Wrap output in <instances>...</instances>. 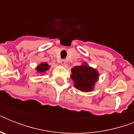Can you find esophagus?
I'll list each match as a JSON object with an SVG mask.
<instances>
[{"instance_id":"34e87169","label":"esophagus","mask_w":134,"mask_h":134,"mask_svg":"<svg viewBox=\"0 0 134 134\" xmlns=\"http://www.w3.org/2000/svg\"><path fill=\"white\" fill-rule=\"evenodd\" d=\"M60 63L61 65H65V64L66 63V60H65V59H62V60H60Z\"/></svg>"}]
</instances>
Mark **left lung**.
Here are the masks:
<instances>
[{
    "label": "left lung",
    "mask_w": 134,
    "mask_h": 134,
    "mask_svg": "<svg viewBox=\"0 0 134 134\" xmlns=\"http://www.w3.org/2000/svg\"><path fill=\"white\" fill-rule=\"evenodd\" d=\"M71 77L76 89L83 92L91 91L97 81L99 74L96 69L87 65L76 66L71 69Z\"/></svg>",
    "instance_id": "8db88e82"
}]
</instances>
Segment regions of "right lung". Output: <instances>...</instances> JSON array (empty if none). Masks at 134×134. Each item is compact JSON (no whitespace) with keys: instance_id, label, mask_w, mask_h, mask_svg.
Here are the masks:
<instances>
[{"instance_id":"obj_1","label":"right lung","mask_w":134,"mask_h":134,"mask_svg":"<svg viewBox=\"0 0 134 134\" xmlns=\"http://www.w3.org/2000/svg\"><path fill=\"white\" fill-rule=\"evenodd\" d=\"M49 68V66H48L46 63H42L37 67V71H38L39 73H42L44 71H46L47 69Z\"/></svg>"}]
</instances>
